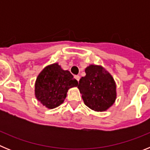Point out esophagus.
I'll list each match as a JSON object with an SVG mask.
<instances>
[{"mask_svg":"<svg viewBox=\"0 0 150 150\" xmlns=\"http://www.w3.org/2000/svg\"><path fill=\"white\" fill-rule=\"evenodd\" d=\"M74 77H75V79H76V80H77V81H79V79H80V77H79V76H78V75H76V76H74Z\"/></svg>","mask_w":150,"mask_h":150,"instance_id":"1","label":"esophagus"}]
</instances>
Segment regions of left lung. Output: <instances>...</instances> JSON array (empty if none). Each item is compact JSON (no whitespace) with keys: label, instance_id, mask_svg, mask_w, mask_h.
I'll return each mask as SVG.
<instances>
[{"label":"left lung","instance_id":"left-lung-1","mask_svg":"<svg viewBox=\"0 0 150 150\" xmlns=\"http://www.w3.org/2000/svg\"><path fill=\"white\" fill-rule=\"evenodd\" d=\"M85 71L78 85L85 104L98 112L107 110L116 98L114 79L101 66L90 65Z\"/></svg>","mask_w":150,"mask_h":150}]
</instances>
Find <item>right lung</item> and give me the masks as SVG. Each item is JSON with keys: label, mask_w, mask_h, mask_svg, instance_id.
Masks as SVG:
<instances>
[{"label": "right lung", "mask_w": 150, "mask_h": 150, "mask_svg": "<svg viewBox=\"0 0 150 150\" xmlns=\"http://www.w3.org/2000/svg\"><path fill=\"white\" fill-rule=\"evenodd\" d=\"M78 82L68 71H64L58 63L45 67L38 75L35 83V96L49 109L62 104L67 90L77 86Z\"/></svg>", "instance_id": "obj_1"}]
</instances>
